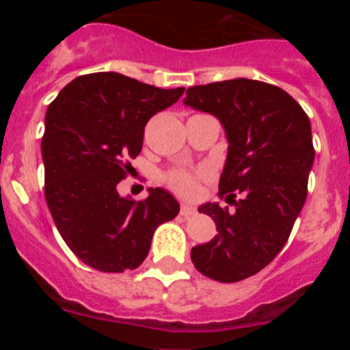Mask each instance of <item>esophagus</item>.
<instances>
[{
	"label": "esophagus",
	"instance_id": "1",
	"mask_svg": "<svg viewBox=\"0 0 350 350\" xmlns=\"http://www.w3.org/2000/svg\"><path fill=\"white\" fill-rule=\"evenodd\" d=\"M196 213V208L191 205H182L180 206V215H184V217H191V215H194Z\"/></svg>",
	"mask_w": 350,
	"mask_h": 350
}]
</instances>
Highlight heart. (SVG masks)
I'll return each instance as SVG.
<instances>
[{
    "mask_svg": "<svg viewBox=\"0 0 350 350\" xmlns=\"http://www.w3.org/2000/svg\"><path fill=\"white\" fill-rule=\"evenodd\" d=\"M206 177V173H191L182 170H173L165 175V182L182 198H196L200 191V178Z\"/></svg>",
    "mask_w": 350,
    "mask_h": 350,
    "instance_id": "1",
    "label": "heart"
}]
</instances>
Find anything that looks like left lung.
Segmentation results:
<instances>
[{
	"label": "left lung",
	"instance_id": "obj_1",
	"mask_svg": "<svg viewBox=\"0 0 350 350\" xmlns=\"http://www.w3.org/2000/svg\"><path fill=\"white\" fill-rule=\"evenodd\" d=\"M184 103L217 117L230 142L219 198L234 206L206 203L200 212L219 234L191 250L200 273L238 282L268 267L286 245L303 203L314 144L308 116L284 89L249 79L187 89Z\"/></svg>",
	"mask_w": 350,
	"mask_h": 350
}]
</instances>
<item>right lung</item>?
Segmentation results:
<instances>
[{
	"instance_id": "obj_1",
	"label": "right lung",
	"mask_w": 350,
	"mask_h": 350,
	"mask_svg": "<svg viewBox=\"0 0 350 350\" xmlns=\"http://www.w3.org/2000/svg\"><path fill=\"white\" fill-rule=\"evenodd\" d=\"M184 88L159 89L113 71L71 80L49 105L42 156L45 200L71 252L108 273L135 270L157 226L180 205L165 189L135 202L117 184L133 170L148 119L177 103Z\"/></svg>"
}]
</instances>
